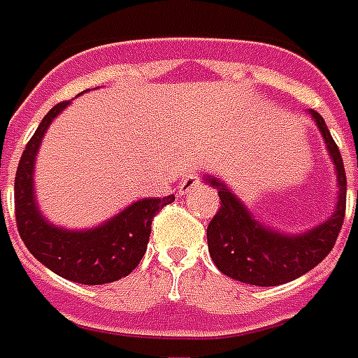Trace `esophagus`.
Listing matches in <instances>:
<instances>
[{
	"instance_id": "34e87169",
	"label": "esophagus",
	"mask_w": 358,
	"mask_h": 358,
	"mask_svg": "<svg viewBox=\"0 0 358 358\" xmlns=\"http://www.w3.org/2000/svg\"><path fill=\"white\" fill-rule=\"evenodd\" d=\"M196 185H201V176L199 174H185L182 184H180V191L185 195V193H191L195 189Z\"/></svg>"
}]
</instances>
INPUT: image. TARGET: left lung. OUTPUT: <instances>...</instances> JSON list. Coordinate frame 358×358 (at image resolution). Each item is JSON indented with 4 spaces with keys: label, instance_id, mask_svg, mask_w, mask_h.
<instances>
[{
    "label": "left lung",
    "instance_id": "8db88e82",
    "mask_svg": "<svg viewBox=\"0 0 358 358\" xmlns=\"http://www.w3.org/2000/svg\"><path fill=\"white\" fill-rule=\"evenodd\" d=\"M322 131L338 176V202L329 221L299 236H284L266 229L241 204L234 193L215 178H206L215 185L221 208L208 224V249L213 264L227 277L250 286H278L295 280L320 264L334 247L345 217L348 180L340 150L325 120L310 109Z\"/></svg>",
    "mask_w": 358,
    "mask_h": 358
}]
</instances>
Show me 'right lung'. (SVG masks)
Here are the masks:
<instances>
[{"mask_svg": "<svg viewBox=\"0 0 358 358\" xmlns=\"http://www.w3.org/2000/svg\"><path fill=\"white\" fill-rule=\"evenodd\" d=\"M69 103L66 100L48 111L20 157L14 178L16 227L31 255L59 277L89 286L115 282L139 266L150 238L152 219L174 201V195L134 202L98 229L76 232L48 223L36 208L33 191L35 156L48 126Z\"/></svg>", "mask_w": 358, "mask_h": 358, "instance_id": "right-lung-1", "label": "right lung"}]
</instances>
